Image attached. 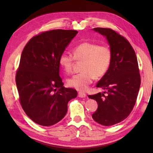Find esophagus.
I'll use <instances>...</instances> for the list:
<instances>
[{
	"mask_svg": "<svg viewBox=\"0 0 153 153\" xmlns=\"http://www.w3.org/2000/svg\"><path fill=\"white\" fill-rule=\"evenodd\" d=\"M78 97H80V98H84V97H86V94L82 91H79L78 92Z\"/></svg>",
	"mask_w": 153,
	"mask_h": 153,
	"instance_id": "esophagus-1",
	"label": "esophagus"
}]
</instances>
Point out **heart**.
<instances>
[{
  "label": "heart",
  "instance_id": "1",
  "mask_svg": "<svg viewBox=\"0 0 153 153\" xmlns=\"http://www.w3.org/2000/svg\"><path fill=\"white\" fill-rule=\"evenodd\" d=\"M112 50L109 45H98L95 42L85 41L76 45L72 54L63 52L59 57V64L67 74L72 71L75 60L82 61L81 72L75 74L67 81L68 85L84 91L96 77H102L110 67Z\"/></svg>",
  "mask_w": 153,
  "mask_h": 153
}]
</instances>
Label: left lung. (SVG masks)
Here are the masks:
<instances>
[{
    "label": "left lung",
    "mask_w": 153,
    "mask_h": 153,
    "mask_svg": "<svg viewBox=\"0 0 153 153\" xmlns=\"http://www.w3.org/2000/svg\"><path fill=\"white\" fill-rule=\"evenodd\" d=\"M93 30L106 37L113 55L108 71L97 84V87L106 91L88 97L98 104V108L92 115L93 120L110 126L130 114L137 100L141 76L135 51L124 37L110 28Z\"/></svg>",
    "instance_id": "left-lung-1"
}]
</instances>
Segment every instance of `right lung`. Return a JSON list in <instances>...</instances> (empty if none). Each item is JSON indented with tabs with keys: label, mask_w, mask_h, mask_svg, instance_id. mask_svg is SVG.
Masks as SVG:
<instances>
[{
	"label": "right lung",
	"mask_w": 153,
	"mask_h": 153,
	"mask_svg": "<svg viewBox=\"0 0 153 153\" xmlns=\"http://www.w3.org/2000/svg\"><path fill=\"white\" fill-rule=\"evenodd\" d=\"M76 30H53L35 35L25 45L16 74L19 100L32 121L43 126L66 115L68 103L77 91L66 88L60 76L61 53L77 34Z\"/></svg>",
	"instance_id": "add662e5"
}]
</instances>
